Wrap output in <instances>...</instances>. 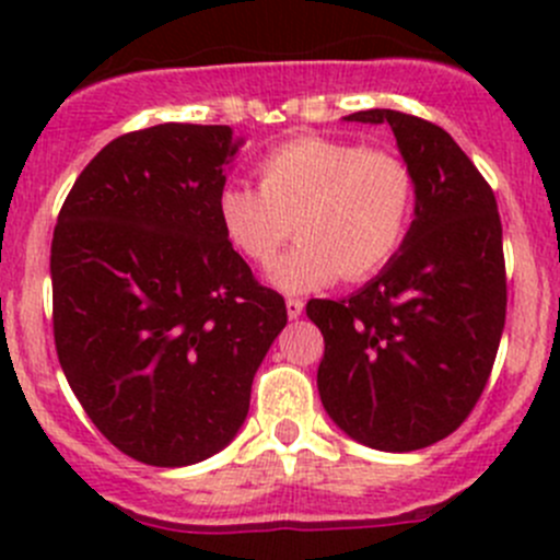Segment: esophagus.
Returning <instances> with one entry per match:
<instances>
[{
    "mask_svg": "<svg viewBox=\"0 0 560 560\" xmlns=\"http://www.w3.org/2000/svg\"><path fill=\"white\" fill-rule=\"evenodd\" d=\"M301 314H303L301 298H287V316H290V319H301Z\"/></svg>",
    "mask_w": 560,
    "mask_h": 560,
    "instance_id": "1",
    "label": "esophagus"
}]
</instances>
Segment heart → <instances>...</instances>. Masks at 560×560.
Instances as JSON below:
<instances>
[{
  "mask_svg": "<svg viewBox=\"0 0 560 560\" xmlns=\"http://www.w3.org/2000/svg\"><path fill=\"white\" fill-rule=\"evenodd\" d=\"M259 189L228 184L217 195L222 233L254 265L298 241L268 270L281 292H314L338 276L349 281L382 270L398 254L415 217L411 167L393 151L352 140L295 138L257 165Z\"/></svg>",
  "mask_w": 560,
  "mask_h": 560,
  "instance_id": "heart-1",
  "label": "heart"
}]
</instances>
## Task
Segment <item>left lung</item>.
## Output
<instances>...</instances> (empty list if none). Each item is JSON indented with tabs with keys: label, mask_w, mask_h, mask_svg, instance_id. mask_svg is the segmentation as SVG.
Returning a JSON list of instances; mask_svg holds the SVG:
<instances>
[{
	"label": "left lung",
	"mask_w": 560,
	"mask_h": 560,
	"mask_svg": "<svg viewBox=\"0 0 560 560\" xmlns=\"http://www.w3.org/2000/svg\"><path fill=\"white\" fill-rule=\"evenodd\" d=\"M343 121L389 124L417 202L404 246L369 284L343 301H308L325 336L316 387L349 439L411 453L450 436L488 385L506 319L499 206L436 124L398 110Z\"/></svg>",
	"instance_id": "obj_1"
}]
</instances>
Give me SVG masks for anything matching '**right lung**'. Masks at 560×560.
<instances>
[{
	"instance_id": "add662e5",
	"label": "right lung",
	"mask_w": 560,
	"mask_h": 560,
	"mask_svg": "<svg viewBox=\"0 0 560 560\" xmlns=\"http://www.w3.org/2000/svg\"><path fill=\"white\" fill-rule=\"evenodd\" d=\"M244 140L156 124L78 175L50 244L61 371L100 433L140 463L191 466L238 436L252 382L287 325L217 217Z\"/></svg>"
}]
</instances>
